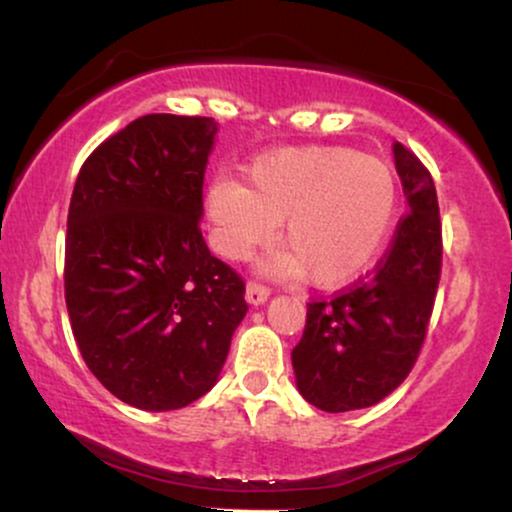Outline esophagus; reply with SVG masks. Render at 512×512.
I'll return each mask as SVG.
<instances>
[{"mask_svg": "<svg viewBox=\"0 0 512 512\" xmlns=\"http://www.w3.org/2000/svg\"><path fill=\"white\" fill-rule=\"evenodd\" d=\"M269 298V289L267 286H262V284H250L245 286V301H248L250 305H262L264 301H267Z\"/></svg>", "mask_w": 512, "mask_h": 512, "instance_id": "obj_1", "label": "esophagus"}]
</instances>
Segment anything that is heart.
<instances>
[{
	"label": "heart",
	"mask_w": 512,
	"mask_h": 512,
	"mask_svg": "<svg viewBox=\"0 0 512 512\" xmlns=\"http://www.w3.org/2000/svg\"><path fill=\"white\" fill-rule=\"evenodd\" d=\"M399 209L395 170L346 146H286L252 158L245 187L219 178L204 211L211 245L231 262L274 238L284 250L260 262L269 276H298L339 289L366 274L390 240Z\"/></svg>",
	"instance_id": "obj_1"
}]
</instances>
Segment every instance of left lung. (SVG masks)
<instances>
[{"instance_id": "obj_1", "label": "left lung", "mask_w": 512, "mask_h": 512, "mask_svg": "<svg viewBox=\"0 0 512 512\" xmlns=\"http://www.w3.org/2000/svg\"><path fill=\"white\" fill-rule=\"evenodd\" d=\"M392 154L409 214L368 281L308 303L303 337L291 351L298 392L330 414L373 407L404 383L436 301L443 260L436 185L402 144Z\"/></svg>"}]
</instances>
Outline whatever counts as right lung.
I'll return each mask as SVG.
<instances>
[{"mask_svg":"<svg viewBox=\"0 0 512 512\" xmlns=\"http://www.w3.org/2000/svg\"><path fill=\"white\" fill-rule=\"evenodd\" d=\"M211 117L144 115L98 146L67 216L64 298L88 370L117 399L170 411L219 380L245 284L204 243Z\"/></svg>","mask_w":512,"mask_h":512,"instance_id":"add662e5","label":"right lung"}]
</instances>
